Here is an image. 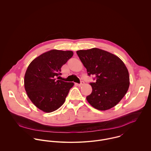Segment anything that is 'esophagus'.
I'll return each instance as SVG.
<instances>
[{"mask_svg":"<svg viewBox=\"0 0 151 151\" xmlns=\"http://www.w3.org/2000/svg\"><path fill=\"white\" fill-rule=\"evenodd\" d=\"M84 84V82L83 81H81V83H80L79 84H78V86H83Z\"/></svg>","mask_w":151,"mask_h":151,"instance_id":"esophagus-1","label":"esophagus"}]
</instances>
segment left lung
<instances>
[{"label": "left lung", "mask_w": 151, "mask_h": 151, "mask_svg": "<svg viewBox=\"0 0 151 151\" xmlns=\"http://www.w3.org/2000/svg\"><path fill=\"white\" fill-rule=\"evenodd\" d=\"M88 75L95 76L90 83L92 93L86 100L93 107L106 110L116 106L127 93L129 74L123 62L117 56L105 50L92 48L77 51Z\"/></svg>", "instance_id": "left-lung-1"}]
</instances>
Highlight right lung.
I'll return each instance as SVG.
<instances>
[{
	"mask_svg": "<svg viewBox=\"0 0 151 151\" xmlns=\"http://www.w3.org/2000/svg\"><path fill=\"white\" fill-rule=\"evenodd\" d=\"M73 55L70 50H51L28 65L24 76L25 89L31 102L40 110L50 113L64 104L74 83L56 80V77L62 75V67Z\"/></svg>",
	"mask_w": 151,
	"mask_h": 151,
	"instance_id": "right-lung-1",
	"label": "right lung"
}]
</instances>
